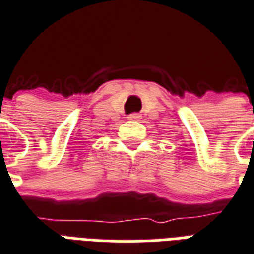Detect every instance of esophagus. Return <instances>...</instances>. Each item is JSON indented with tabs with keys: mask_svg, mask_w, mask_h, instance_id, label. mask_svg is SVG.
Returning <instances> with one entry per match:
<instances>
[{
	"mask_svg": "<svg viewBox=\"0 0 254 254\" xmlns=\"http://www.w3.org/2000/svg\"><path fill=\"white\" fill-rule=\"evenodd\" d=\"M127 119L129 120H140L141 119V114L138 113H131L127 116Z\"/></svg>",
	"mask_w": 254,
	"mask_h": 254,
	"instance_id": "esophagus-1",
	"label": "esophagus"
}]
</instances>
